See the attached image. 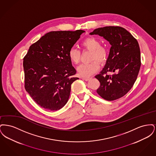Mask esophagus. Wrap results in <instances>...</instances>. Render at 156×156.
Returning a JSON list of instances; mask_svg holds the SVG:
<instances>
[{
  "instance_id": "obj_1",
  "label": "esophagus",
  "mask_w": 156,
  "mask_h": 156,
  "mask_svg": "<svg viewBox=\"0 0 156 156\" xmlns=\"http://www.w3.org/2000/svg\"><path fill=\"white\" fill-rule=\"evenodd\" d=\"M83 80H85V81H89V78H82Z\"/></svg>"
}]
</instances>
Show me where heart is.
<instances>
[{"mask_svg": "<svg viewBox=\"0 0 156 156\" xmlns=\"http://www.w3.org/2000/svg\"><path fill=\"white\" fill-rule=\"evenodd\" d=\"M84 49L92 51L91 60L90 63H85L80 65L77 68L79 75L82 77H89L98 71L99 66L96 61L101 63L105 62L108 57L109 50L106 47L101 45L99 40L95 37H90L85 38L81 44ZM69 59L75 64L79 63L80 61V52L74 47H71L68 53Z\"/></svg>", "mask_w": 156, "mask_h": 156, "instance_id": "heart-1", "label": "heart"}]
</instances>
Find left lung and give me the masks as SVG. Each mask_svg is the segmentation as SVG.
I'll list each match as a JSON object with an SVG mask.
<instances>
[{"label":"left lung","mask_w":156,"mask_h":156,"mask_svg":"<svg viewBox=\"0 0 156 156\" xmlns=\"http://www.w3.org/2000/svg\"><path fill=\"white\" fill-rule=\"evenodd\" d=\"M89 34L103 37L111 45L105 67L95 76L100 82L97 93L107 101L123 97L133 86L140 68V51L137 40L119 26L98 28ZM108 72L114 74L108 75Z\"/></svg>","instance_id":"8db88e82"}]
</instances>
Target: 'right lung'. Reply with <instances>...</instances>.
I'll use <instances>...</instances> for the list:
<instances>
[{"instance_id":"right-lung-1","label":"right lung","mask_w":156,"mask_h":156,"mask_svg":"<svg viewBox=\"0 0 156 156\" xmlns=\"http://www.w3.org/2000/svg\"><path fill=\"white\" fill-rule=\"evenodd\" d=\"M85 31H51L31 45L23 58L24 87L41 108L57 111L67 104L73 75L68 53Z\"/></svg>"}]
</instances>
